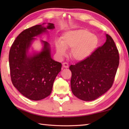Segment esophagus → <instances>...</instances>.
Masks as SVG:
<instances>
[{"instance_id":"34e87169","label":"esophagus","mask_w":129,"mask_h":129,"mask_svg":"<svg viewBox=\"0 0 129 129\" xmlns=\"http://www.w3.org/2000/svg\"><path fill=\"white\" fill-rule=\"evenodd\" d=\"M62 67L65 68H69V64H68L67 62H63Z\"/></svg>"}]
</instances>
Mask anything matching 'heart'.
Listing matches in <instances>:
<instances>
[{
	"label": "heart",
	"mask_w": 129,
	"mask_h": 129,
	"mask_svg": "<svg viewBox=\"0 0 129 129\" xmlns=\"http://www.w3.org/2000/svg\"><path fill=\"white\" fill-rule=\"evenodd\" d=\"M98 38L85 29L74 30L62 35L60 43L55 44L56 54L60 57L67 54L66 49H70V56L76 61H81L91 55L96 48Z\"/></svg>",
	"instance_id": "b5f03b06"
}]
</instances>
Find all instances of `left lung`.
<instances>
[{"label":"left lung","instance_id":"left-lung-1","mask_svg":"<svg viewBox=\"0 0 129 129\" xmlns=\"http://www.w3.org/2000/svg\"><path fill=\"white\" fill-rule=\"evenodd\" d=\"M105 44L83 61L72 65V92L82 100L96 99L111 88L119 64L118 50L113 39L105 34Z\"/></svg>","mask_w":129,"mask_h":129}]
</instances>
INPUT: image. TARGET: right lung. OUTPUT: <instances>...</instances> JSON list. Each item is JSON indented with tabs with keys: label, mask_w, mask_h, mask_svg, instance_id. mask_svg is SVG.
<instances>
[{
	"label": "right lung",
	"mask_w": 129,
	"mask_h": 129,
	"mask_svg": "<svg viewBox=\"0 0 129 129\" xmlns=\"http://www.w3.org/2000/svg\"><path fill=\"white\" fill-rule=\"evenodd\" d=\"M24 30L16 37L11 46L9 62L12 83L24 96L31 100H40L50 95L61 64L51 58V47L47 42L40 40L43 47L37 51L32 45L36 37L48 34L55 28L48 23ZM32 51H29L30 49Z\"/></svg>",
	"instance_id": "obj_1"
}]
</instances>
